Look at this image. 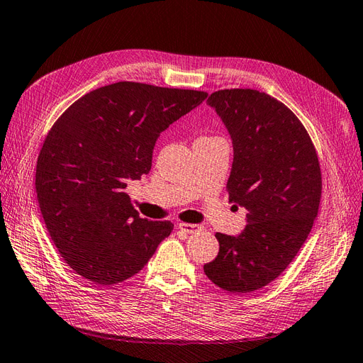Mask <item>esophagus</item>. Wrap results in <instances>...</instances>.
I'll use <instances>...</instances> for the list:
<instances>
[{
    "instance_id": "obj_1",
    "label": "esophagus",
    "mask_w": 363,
    "mask_h": 363,
    "mask_svg": "<svg viewBox=\"0 0 363 363\" xmlns=\"http://www.w3.org/2000/svg\"><path fill=\"white\" fill-rule=\"evenodd\" d=\"M178 228L181 231H184V233H187V235H193V233H196V231L202 230V227L198 225V224H185V222H179Z\"/></svg>"
}]
</instances>
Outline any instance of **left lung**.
<instances>
[{
    "mask_svg": "<svg viewBox=\"0 0 363 363\" xmlns=\"http://www.w3.org/2000/svg\"><path fill=\"white\" fill-rule=\"evenodd\" d=\"M233 141L228 199L247 210L238 236L216 233L219 253L203 265L230 293L259 290L291 264L318 216L322 174L310 135L281 101L253 89L211 93Z\"/></svg>",
    "mask_w": 363,
    "mask_h": 363,
    "instance_id": "left-lung-1",
    "label": "left lung"
}]
</instances>
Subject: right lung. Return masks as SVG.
Returning a JSON list of instances; mask_svg holds the SVG:
<instances>
[{
    "label": "right lung",
    "mask_w": 363,
    "mask_h": 363,
    "mask_svg": "<svg viewBox=\"0 0 363 363\" xmlns=\"http://www.w3.org/2000/svg\"><path fill=\"white\" fill-rule=\"evenodd\" d=\"M207 96L121 81L79 98L53 124L35 187L45 227L73 272L99 285L123 282L170 236L172 222L139 218L124 189L150 172L164 130Z\"/></svg>",
    "instance_id": "right-lung-1"
}]
</instances>
